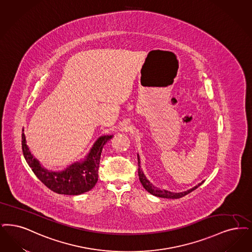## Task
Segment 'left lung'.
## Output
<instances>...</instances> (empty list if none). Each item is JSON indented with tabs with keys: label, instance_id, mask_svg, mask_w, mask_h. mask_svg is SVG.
Segmentation results:
<instances>
[{
	"label": "left lung",
	"instance_id": "8db88e82",
	"mask_svg": "<svg viewBox=\"0 0 252 252\" xmlns=\"http://www.w3.org/2000/svg\"><path fill=\"white\" fill-rule=\"evenodd\" d=\"M138 166H139L138 173H139V178H140L141 185L143 186V188H144L147 191L149 192V193H151L152 195L157 196V197L166 198V199H179V198H182V197L188 195L189 193H190V192L193 191V190H195L197 188H199L201 184L203 183V181L201 182V183L198 184L197 186H195L194 188H192V189L187 190V191L178 192V193L168 191V190H166V189H159L154 187V185L152 184L151 182L149 181V180L145 177L143 171H142V170L141 169V161H140V157H139V155H138Z\"/></svg>",
	"mask_w": 252,
	"mask_h": 252
}]
</instances>
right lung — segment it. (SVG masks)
I'll return each mask as SVG.
<instances>
[{"label": "right lung", "instance_id": "add662e5", "mask_svg": "<svg viewBox=\"0 0 252 252\" xmlns=\"http://www.w3.org/2000/svg\"><path fill=\"white\" fill-rule=\"evenodd\" d=\"M23 131L21 135L23 156L32 171L47 188L58 194L80 195L89 191L95 186L98 180L102 149L112 135L99 137L82 161L75 162L63 171H51L41 166L40 162L33 158Z\"/></svg>", "mask_w": 252, "mask_h": 252}]
</instances>
